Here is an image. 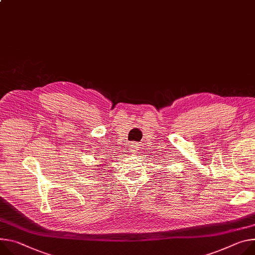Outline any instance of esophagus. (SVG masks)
<instances>
[{
    "mask_svg": "<svg viewBox=\"0 0 255 255\" xmlns=\"http://www.w3.org/2000/svg\"><path fill=\"white\" fill-rule=\"evenodd\" d=\"M132 147H131V150L132 151H135L136 150V148H137V145H135V143H134V145H131Z\"/></svg>",
    "mask_w": 255,
    "mask_h": 255,
    "instance_id": "1",
    "label": "esophagus"
}]
</instances>
